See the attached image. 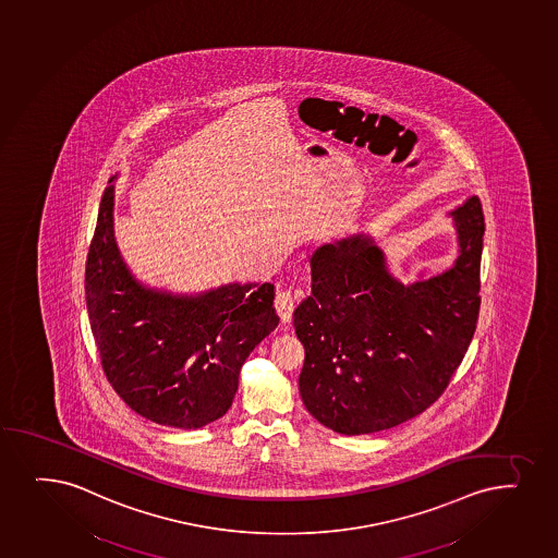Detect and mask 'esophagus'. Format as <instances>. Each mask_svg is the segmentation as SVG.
Instances as JSON below:
<instances>
[{
  "mask_svg": "<svg viewBox=\"0 0 558 558\" xmlns=\"http://www.w3.org/2000/svg\"><path fill=\"white\" fill-rule=\"evenodd\" d=\"M295 300H298V292L292 289H282L276 295V311L281 316L282 324H289L292 320V313H294Z\"/></svg>",
  "mask_w": 558,
  "mask_h": 558,
  "instance_id": "esophagus-1",
  "label": "esophagus"
}]
</instances>
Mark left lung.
Here are the masks:
<instances>
[{
    "label": "left lung",
    "instance_id": "8db88e82",
    "mask_svg": "<svg viewBox=\"0 0 558 558\" xmlns=\"http://www.w3.org/2000/svg\"><path fill=\"white\" fill-rule=\"evenodd\" d=\"M449 216L454 263L410 284L366 234L311 256V295L294 311L305 348L300 395L337 434H374L428 410L468 352L481 308V199L469 195Z\"/></svg>",
    "mask_w": 558,
    "mask_h": 558
}]
</instances>
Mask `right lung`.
<instances>
[{
    "label": "right lung",
    "instance_id": "add662e5",
    "mask_svg": "<svg viewBox=\"0 0 558 558\" xmlns=\"http://www.w3.org/2000/svg\"><path fill=\"white\" fill-rule=\"evenodd\" d=\"M116 180L109 179L85 266V302L104 374L135 413L195 429L232 405L245 359L279 316L271 282H229L174 294L140 281L113 231Z\"/></svg>",
    "mask_w": 558,
    "mask_h": 558
}]
</instances>
